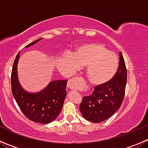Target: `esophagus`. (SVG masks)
<instances>
[{
    "instance_id": "34e87169",
    "label": "esophagus",
    "mask_w": 148,
    "mask_h": 148,
    "mask_svg": "<svg viewBox=\"0 0 148 148\" xmlns=\"http://www.w3.org/2000/svg\"><path fill=\"white\" fill-rule=\"evenodd\" d=\"M79 78L78 77H73V78L70 79L69 80L67 86H68L69 89H72V90H76L78 88L79 85Z\"/></svg>"
}]
</instances>
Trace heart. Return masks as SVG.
I'll return each instance as SVG.
<instances>
[{
	"label": "heart",
	"instance_id": "1",
	"mask_svg": "<svg viewBox=\"0 0 148 148\" xmlns=\"http://www.w3.org/2000/svg\"><path fill=\"white\" fill-rule=\"evenodd\" d=\"M69 64L74 69L86 66V77L94 85H102L110 81L119 66L117 55L99 43H90L77 48Z\"/></svg>",
	"mask_w": 148,
	"mask_h": 148
}]
</instances>
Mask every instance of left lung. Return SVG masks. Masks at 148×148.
<instances>
[{"mask_svg": "<svg viewBox=\"0 0 148 148\" xmlns=\"http://www.w3.org/2000/svg\"><path fill=\"white\" fill-rule=\"evenodd\" d=\"M127 68L122 53L115 75L108 82L95 86L92 94L84 97L79 110L86 120L99 122L110 118L123 102L127 83Z\"/></svg>", "mask_w": 148, "mask_h": 148, "instance_id": "obj_1", "label": "left lung"}]
</instances>
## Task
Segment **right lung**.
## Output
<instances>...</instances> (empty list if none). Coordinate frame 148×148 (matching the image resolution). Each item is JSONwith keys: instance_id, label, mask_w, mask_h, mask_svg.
<instances>
[{"instance_id": "right-lung-1", "label": "right lung", "mask_w": 148, "mask_h": 148, "mask_svg": "<svg viewBox=\"0 0 148 148\" xmlns=\"http://www.w3.org/2000/svg\"><path fill=\"white\" fill-rule=\"evenodd\" d=\"M41 38L36 40L26 47L34 45ZM20 52L16 56L11 72V91L19 108L25 116L34 122L48 124L57 117L62 111L66 95V80L52 82L39 93L29 94L23 90L17 77V63Z\"/></svg>"}]
</instances>
